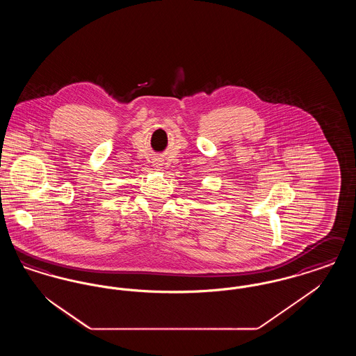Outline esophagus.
Here are the masks:
<instances>
[{"instance_id":"34e87169","label":"esophagus","mask_w":356,"mask_h":356,"mask_svg":"<svg viewBox=\"0 0 356 356\" xmlns=\"http://www.w3.org/2000/svg\"><path fill=\"white\" fill-rule=\"evenodd\" d=\"M154 167H156V168H161V163H160V161H156V163H154Z\"/></svg>"}]
</instances>
